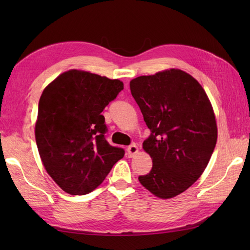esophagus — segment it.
Wrapping results in <instances>:
<instances>
[{
  "instance_id": "obj_1",
  "label": "esophagus",
  "mask_w": 250,
  "mask_h": 250,
  "mask_svg": "<svg viewBox=\"0 0 250 250\" xmlns=\"http://www.w3.org/2000/svg\"><path fill=\"white\" fill-rule=\"evenodd\" d=\"M126 151H128V156L130 158H133L136 153L139 152V147H137L135 144H132L128 148H126Z\"/></svg>"
}]
</instances>
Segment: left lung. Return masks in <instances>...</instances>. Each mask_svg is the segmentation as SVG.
I'll return each instance as SVG.
<instances>
[{"label": "left lung", "instance_id": "obj_1", "mask_svg": "<svg viewBox=\"0 0 250 250\" xmlns=\"http://www.w3.org/2000/svg\"><path fill=\"white\" fill-rule=\"evenodd\" d=\"M150 136L143 149L151 171L139 180L167 200L191 187L203 174L217 143L216 117L205 90L190 74L169 68L130 82Z\"/></svg>", "mask_w": 250, "mask_h": 250}]
</instances>
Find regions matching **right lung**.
I'll list each match as a JSON object with an SVG mask.
<instances>
[{
    "instance_id": "right-lung-1",
    "label": "right lung",
    "mask_w": 250,
    "mask_h": 250,
    "mask_svg": "<svg viewBox=\"0 0 250 250\" xmlns=\"http://www.w3.org/2000/svg\"><path fill=\"white\" fill-rule=\"evenodd\" d=\"M122 89L119 79L73 68L42 93L35 122L37 149L46 172L66 193L91 192L124 158V149L105 140L101 115Z\"/></svg>"
}]
</instances>
